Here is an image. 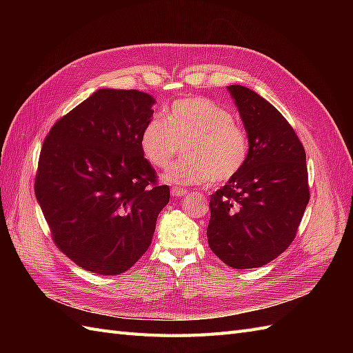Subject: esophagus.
Returning <instances> with one entry per match:
<instances>
[{"mask_svg":"<svg viewBox=\"0 0 353 353\" xmlns=\"http://www.w3.org/2000/svg\"><path fill=\"white\" fill-rule=\"evenodd\" d=\"M188 193L187 190H183V188H178V187H172L170 188V194H172L174 197H183Z\"/></svg>","mask_w":353,"mask_h":353,"instance_id":"obj_1","label":"esophagus"}]
</instances>
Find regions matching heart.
Listing matches in <instances>:
<instances>
[{
    "instance_id": "obj_1",
    "label": "heart",
    "mask_w": 353,
    "mask_h": 353,
    "mask_svg": "<svg viewBox=\"0 0 353 353\" xmlns=\"http://www.w3.org/2000/svg\"><path fill=\"white\" fill-rule=\"evenodd\" d=\"M184 144V157L163 174L178 185L225 183L236 176L249 157V137L234 116L205 97L181 99L166 117L153 116L144 125L140 147L145 160L166 168Z\"/></svg>"
}]
</instances>
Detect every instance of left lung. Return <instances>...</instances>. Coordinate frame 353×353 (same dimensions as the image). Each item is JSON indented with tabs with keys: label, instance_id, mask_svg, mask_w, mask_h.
I'll use <instances>...</instances> for the list:
<instances>
[{
	"label": "left lung",
	"instance_id": "left-lung-1",
	"mask_svg": "<svg viewBox=\"0 0 353 353\" xmlns=\"http://www.w3.org/2000/svg\"><path fill=\"white\" fill-rule=\"evenodd\" d=\"M228 91L250 148L240 172L210 196L208 241L231 268H259L296 237L309 201L306 154L270 101L241 85Z\"/></svg>",
	"mask_w": 353,
	"mask_h": 353
}]
</instances>
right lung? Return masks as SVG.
<instances>
[{
	"label": "right lung",
	"mask_w": 353,
	"mask_h": 353,
	"mask_svg": "<svg viewBox=\"0 0 353 353\" xmlns=\"http://www.w3.org/2000/svg\"><path fill=\"white\" fill-rule=\"evenodd\" d=\"M154 103L137 90L100 88L57 121L42 145L37 200L57 248L90 272L130 270L169 201L140 147Z\"/></svg>",
	"instance_id": "add662e5"
}]
</instances>
